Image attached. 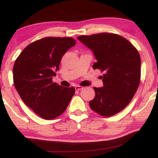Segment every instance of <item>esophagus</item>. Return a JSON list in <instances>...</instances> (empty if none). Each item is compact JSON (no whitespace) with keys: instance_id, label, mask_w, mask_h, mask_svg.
<instances>
[{"instance_id":"obj_1","label":"esophagus","mask_w":158,"mask_h":158,"mask_svg":"<svg viewBox=\"0 0 158 158\" xmlns=\"http://www.w3.org/2000/svg\"><path fill=\"white\" fill-rule=\"evenodd\" d=\"M75 89L77 90H81L83 89V87L79 86V85H77V86H75Z\"/></svg>"}]
</instances>
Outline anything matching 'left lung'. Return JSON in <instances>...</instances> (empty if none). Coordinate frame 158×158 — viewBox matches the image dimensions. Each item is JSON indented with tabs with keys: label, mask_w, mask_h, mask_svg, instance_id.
Returning <instances> with one entry per match:
<instances>
[{
	"label": "left lung",
	"mask_w": 158,
	"mask_h": 158,
	"mask_svg": "<svg viewBox=\"0 0 158 158\" xmlns=\"http://www.w3.org/2000/svg\"><path fill=\"white\" fill-rule=\"evenodd\" d=\"M78 40L94 52V69L104 71L103 87L94 88L90 108L103 117L119 113L128 106L140 81L141 61L138 51L128 40L117 34L80 35Z\"/></svg>",
	"instance_id": "left-lung-1"
}]
</instances>
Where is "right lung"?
<instances>
[{
	"instance_id": "right-lung-1",
	"label": "right lung",
	"mask_w": 158,
	"mask_h": 158,
	"mask_svg": "<svg viewBox=\"0 0 158 158\" xmlns=\"http://www.w3.org/2000/svg\"><path fill=\"white\" fill-rule=\"evenodd\" d=\"M76 44L73 38L47 37L29 44L15 60L13 81L25 105L39 117L55 119L66 110L75 88L52 82L65 52Z\"/></svg>"
}]
</instances>
